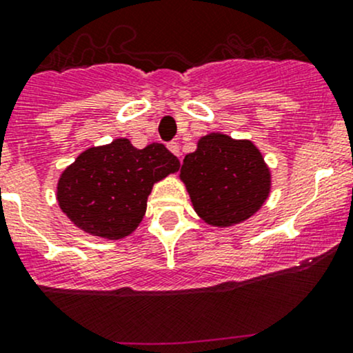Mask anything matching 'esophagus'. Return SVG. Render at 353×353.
I'll return each mask as SVG.
<instances>
[{"label": "esophagus", "instance_id": "esophagus-1", "mask_svg": "<svg viewBox=\"0 0 353 353\" xmlns=\"http://www.w3.org/2000/svg\"><path fill=\"white\" fill-rule=\"evenodd\" d=\"M168 150L172 151L173 154H176V157H180V146H178V143H176V141L168 143Z\"/></svg>", "mask_w": 353, "mask_h": 353}]
</instances>
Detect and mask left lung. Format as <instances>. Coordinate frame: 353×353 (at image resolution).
Masks as SVG:
<instances>
[{
  "label": "left lung",
  "instance_id": "8db88e82",
  "mask_svg": "<svg viewBox=\"0 0 353 353\" xmlns=\"http://www.w3.org/2000/svg\"><path fill=\"white\" fill-rule=\"evenodd\" d=\"M196 214L210 225L244 222L266 202L271 173L251 141L212 132L203 136L180 170Z\"/></svg>",
  "mask_w": 353,
  "mask_h": 353
}]
</instances>
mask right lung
<instances>
[{"instance_id": "right-lung-1", "label": "right lung", "mask_w": 353, "mask_h": 353, "mask_svg": "<svg viewBox=\"0 0 353 353\" xmlns=\"http://www.w3.org/2000/svg\"><path fill=\"white\" fill-rule=\"evenodd\" d=\"M178 168V158L161 143L138 150L119 138L79 154L60 176L57 200L79 229L116 241L143 221L153 183Z\"/></svg>"}]
</instances>
